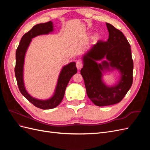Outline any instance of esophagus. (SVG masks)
Here are the masks:
<instances>
[{
    "label": "esophagus",
    "instance_id": "34e87169",
    "mask_svg": "<svg viewBox=\"0 0 150 150\" xmlns=\"http://www.w3.org/2000/svg\"><path fill=\"white\" fill-rule=\"evenodd\" d=\"M83 62H81V61H78L76 62V67H77V68H78V70L81 69V68L83 67Z\"/></svg>",
    "mask_w": 150,
    "mask_h": 150
}]
</instances>
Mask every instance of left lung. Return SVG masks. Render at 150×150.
Listing matches in <instances>:
<instances>
[{
  "mask_svg": "<svg viewBox=\"0 0 150 150\" xmlns=\"http://www.w3.org/2000/svg\"><path fill=\"white\" fill-rule=\"evenodd\" d=\"M109 32L107 41L99 40L83 57L84 66L81 70L88 96L98 106L120 103L133 84V61L130 44L121 31L106 23ZM106 57L101 64L96 61ZM111 67L119 70L122 79L117 85L108 87L102 82V71Z\"/></svg>",
  "mask_w": 150,
  "mask_h": 150,
  "instance_id": "1",
  "label": "left lung"
}]
</instances>
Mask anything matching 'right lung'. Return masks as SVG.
<instances>
[{
    "label": "right lung",
    "instance_id": "right-lung-1",
    "mask_svg": "<svg viewBox=\"0 0 150 150\" xmlns=\"http://www.w3.org/2000/svg\"><path fill=\"white\" fill-rule=\"evenodd\" d=\"M52 30L53 25L51 21L34 25L29 32L22 36L16 52L15 75L19 91L21 94L33 105L42 110L52 109L60 104L64 98L68 83L72 76L77 72V68L74 62H72L63 67L59 77L55 93L53 96L47 100H39L34 98L26 91L23 81V67L27 49L32 39L39 35L47 34Z\"/></svg>",
    "mask_w": 150,
    "mask_h": 150
}]
</instances>
